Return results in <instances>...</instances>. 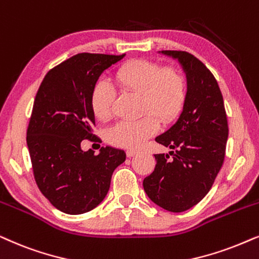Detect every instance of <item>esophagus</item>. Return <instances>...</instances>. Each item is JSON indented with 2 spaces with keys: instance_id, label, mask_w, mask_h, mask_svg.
Returning <instances> with one entry per match:
<instances>
[{
  "instance_id": "34e87169",
  "label": "esophagus",
  "mask_w": 259,
  "mask_h": 259,
  "mask_svg": "<svg viewBox=\"0 0 259 259\" xmlns=\"http://www.w3.org/2000/svg\"><path fill=\"white\" fill-rule=\"evenodd\" d=\"M138 152H139V150H134V149H128L126 151V154L127 157H133L134 154H137Z\"/></svg>"
}]
</instances>
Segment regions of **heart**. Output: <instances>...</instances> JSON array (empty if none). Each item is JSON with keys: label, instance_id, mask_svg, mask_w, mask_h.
Listing matches in <instances>:
<instances>
[{"label": "heart", "instance_id": "obj_1", "mask_svg": "<svg viewBox=\"0 0 259 259\" xmlns=\"http://www.w3.org/2000/svg\"><path fill=\"white\" fill-rule=\"evenodd\" d=\"M119 88L140 95L136 120H121L110 127L107 139L120 147H138L153 136L159 122H171L182 112L187 99V79L175 65H163L150 59L123 63L115 71ZM115 89L107 80H99L90 97L93 113L101 121L112 116Z\"/></svg>", "mask_w": 259, "mask_h": 259}]
</instances>
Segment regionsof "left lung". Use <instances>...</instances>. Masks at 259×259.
Masks as SVG:
<instances>
[{
  "label": "left lung",
  "instance_id": "obj_1",
  "mask_svg": "<svg viewBox=\"0 0 259 259\" xmlns=\"http://www.w3.org/2000/svg\"><path fill=\"white\" fill-rule=\"evenodd\" d=\"M162 53L182 64L187 99L177 122L156 138L174 151L154 154L156 167L143 186L154 203L179 213L199 203L213 186L225 159L228 123L223 94L209 69L189 52Z\"/></svg>",
  "mask_w": 259,
  "mask_h": 259
}]
</instances>
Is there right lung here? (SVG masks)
<instances>
[{
    "mask_svg": "<svg viewBox=\"0 0 259 259\" xmlns=\"http://www.w3.org/2000/svg\"><path fill=\"white\" fill-rule=\"evenodd\" d=\"M125 55L78 53L46 73L27 128L33 175L42 195L66 214H83L105 199L122 150L106 146L94 156L80 143L93 139L90 97L101 73Z\"/></svg>",
    "mask_w": 259,
    "mask_h": 259,
    "instance_id": "right-lung-1",
    "label": "right lung"
}]
</instances>
